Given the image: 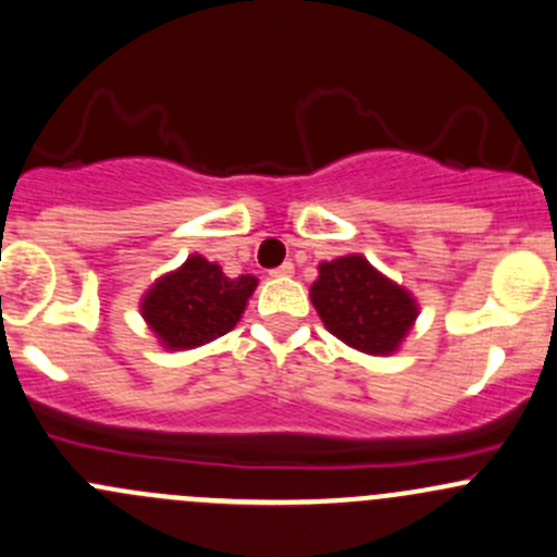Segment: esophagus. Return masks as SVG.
<instances>
[{"label":"esophagus","instance_id":"1","mask_svg":"<svg viewBox=\"0 0 557 557\" xmlns=\"http://www.w3.org/2000/svg\"><path fill=\"white\" fill-rule=\"evenodd\" d=\"M272 277H290V274H294V263H283V267H277V269H272Z\"/></svg>","mask_w":557,"mask_h":557}]
</instances>
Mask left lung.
I'll return each instance as SVG.
<instances>
[{"label": "left lung", "instance_id": "left-lung-1", "mask_svg": "<svg viewBox=\"0 0 557 557\" xmlns=\"http://www.w3.org/2000/svg\"><path fill=\"white\" fill-rule=\"evenodd\" d=\"M310 299L325 329L367 356L396 352L420 314L418 299L358 252L320 263Z\"/></svg>", "mask_w": 557, "mask_h": 557}]
</instances>
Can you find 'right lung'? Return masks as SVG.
Listing matches in <instances>:
<instances>
[{"label": "right lung", "mask_w": 557, "mask_h": 557, "mask_svg": "<svg viewBox=\"0 0 557 557\" xmlns=\"http://www.w3.org/2000/svg\"><path fill=\"white\" fill-rule=\"evenodd\" d=\"M256 285L252 274L226 277L215 261L194 252L145 290L139 314L164 350H194L239 323Z\"/></svg>", "instance_id": "obj_1"}]
</instances>
